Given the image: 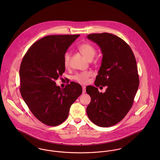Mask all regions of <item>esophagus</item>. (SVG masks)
<instances>
[{"label":"esophagus","instance_id":"1","mask_svg":"<svg viewBox=\"0 0 160 160\" xmlns=\"http://www.w3.org/2000/svg\"><path fill=\"white\" fill-rule=\"evenodd\" d=\"M86 87L85 86H82V93H86Z\"/></svg>","mask_w":160,"mask_h":160}]
</instances>
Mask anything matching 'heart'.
Listing matches in <instances>:
<instances>
[{"label":"heart","mask_w":160,"mask_h":160,"mask_svg":"<svg viewBox=\"0 0 160 160\" xmlns=\"http://www.w3.org/2000/svg\"><path fill=\"white\" fill-rule=\"evenodd\" d=\"M78 50L81 52V53L89 61L92 60L93 59V58L94 57L96 53V50L95 48L89 43H84L81 44L78 47ZM70 57H71V53L69 52H67L65 53L64 65L66 67L69 66ZM91 76V72H90L79 73L76 74L74 76V79L79 83L84 84L88 82V79Z\"/></svg>","instance_id":"b5f03b06"}]
</instances>
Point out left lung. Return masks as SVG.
Masks as SVG:
<instances>
[{
    "label": "left lung",
    "instance_id": "1",
    "mask_svg": "<svg viewBox=\"0 0 160 160\" xmlns=\"http://www.w3.org/2000/svg\"><path fill=\"white\" fill-rule=\"evenodd\" d=\"M87 38L98 46L102 54L95 85L108 87L104 93L94 86L86 88L91 98L87 114L97 126L110 127L121 121L132 107L139 85L136 60L131 47L115 35L104 32Z\"/></svg>",
    "mask_w": 160,
    "mask_h": 160
}]
</instances>
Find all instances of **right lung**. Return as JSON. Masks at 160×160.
<instances>
[{
	"label": "right lung",
	"instance_id": "1",
	"mask_svg": "<svg viewBox=\"0 0 160 160\" xmlns=\"http://www.w3.org/2000/svg\"><path fill=\"white\" fill-rule=\"evenodd\" d=\"M79 36H47L31 46L23 57L21 95L32 113L46 125L56 126L64 122L71 105L82 93L81 86L76 82L64 89L55 83L65 71V53Z\"/></svg>",
	"mask_w": 160,
	"mask_h": 160
}]
</instances>
